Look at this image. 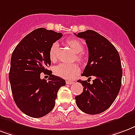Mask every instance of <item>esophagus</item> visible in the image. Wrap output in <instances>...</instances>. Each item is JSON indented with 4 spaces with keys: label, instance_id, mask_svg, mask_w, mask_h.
I'll return each mask as SVG.
<instances>
[{
    "label": "esophagus",
    "instance_id": "obj_1",
    "mask_svg": "<svg viewBox=\"0 0 135 135\" xmlns=\"http://www.w3.org/2000/svg\"><path fill=\"white\" fill-rule=\"evenodd\" d=\"M74 82H75V81H70V80L66 81V84H74Z\"/></svg>",
    "mask_w": 135,
    "mask_h": 135
}]
</instances>
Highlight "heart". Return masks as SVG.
Here are the masks:
<instances>
[{
    "instance_id": "1",
    "label": "heart",
    "mask_w": 135,
    "mask_h": 135,
    "mask_svg": "<svg viewBox=\"0 0 135 135\" xmlns=\"http://www.w3.org/2000/svg\"><path fill=\"white\" fill-rule=\"evenodd\" d=\"M67 44L71 48V49L76 53L81 52L84 49V46L77 39H69L68 40ZM57 43L53 44L51 46L49 50V58L51 61H54L56 59V49H57ZM76 59L81 61V56L79 54H76ZM79 71V68L77 64H66V63H61L57 65L54 68V73L56 75L59 76L60 77L64 79H71L74 76H75Z\"/></svg>"
}]
</instances>
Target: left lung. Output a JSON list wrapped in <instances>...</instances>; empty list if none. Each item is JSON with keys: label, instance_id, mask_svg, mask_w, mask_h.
Returning a JSON list of instances; mask_svg holds the SVG:
<instances>
[{"label": "left lung", "instance_id": "left-lung-1", "mask_svg": "<svg viewBox=\"0 0 135 135\" xmlns=\"http://www.w3.org/2000/svg\"><path fill=\"white\" fill-rule=\"evenodd\" d=\"M75 35L86 40L89 50L88 63L81 76L89 79L95 77L92 84L78 81L84 88L80 95L75 97L76 104L85 113L100 114L112 104L120 90L122 69L119 54L109 41L94 31Z\"/></svg>", "mask_w": 135, "mask_h": 135}]
</instances>
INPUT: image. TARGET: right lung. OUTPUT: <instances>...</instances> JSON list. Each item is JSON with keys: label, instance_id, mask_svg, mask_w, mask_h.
Instances as JSON below:
<instances>
[{"label": "right lung", "instance_id": "right-lung-1", "mask_svg": "<svg viewBox=\"0 0 135 135\" xmlns=\"http://www.w3.org/2000/svg\"><path fill=\"white\" fill-rule=\"evenodd\" d=\"M61 33L39 28L23 38L13 51L9 80L14 102L26 115L39 118L46 115L55 106L60 87L66 81L52 74L49 50L61 38ZM50 76L41 80L40 74Z\"/></svg>", "mask_w": 135, "mask_h": 135}]
</instances>
